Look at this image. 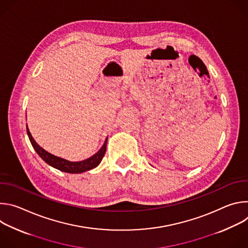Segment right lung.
I'll return each instance as SVG.
<instances>
[{
    "instance_id": "add662e5",
    "label": "right lung",
    "mask_w": 248,
    "mask_h": 248,
    "mask_svg": "<svg viewBox=\"0 0 248 248\" xmlns=\"http://www.w3.org/2000/svg\"><path fill=\"white\" fill-rule=\"evenodd\" d=\"M27 129V135L29 137L30 142L34 148V150L36 151V153L43 159V161H45L48 165H50L51 167L64 171V172H69V173H81L87 170H90L94 168H96L102 161L105 153H106V147H107V141H108V137L106 138L105 142L103 144V146L101 147V149L95 153L93 156H91L88 159H85L83 161H79V162H70L68 160L62 159L61 157L55 156L49 152H47L45 149H43L40 145H38V143L36 141L34 140V138L32 137L28 126H26Z\"/></svg>"
}]
</instances>
